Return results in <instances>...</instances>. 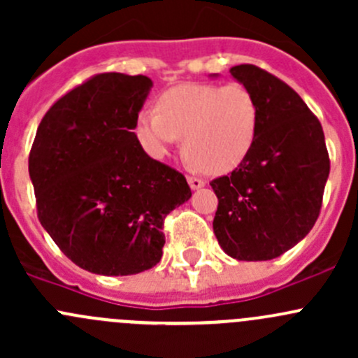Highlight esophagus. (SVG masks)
Segmentation results:
<instances>
[{
  "label": "esophagus",
  "instance_id": "34e87169",
  "mask_svg": "<svg viewBox=\"0 0 358 358\" xmlns=\"http://www.w3.org/2000/svg\"><path fill=\"white\" fill-rule=\"evenodd\" d=\"M187 182H189L190 189H192V190H199V189H202V187L206 185L204 180L197 178V176H187Z\"/></svg>",
  "mask_w": 358,
  "mask_h": 358
}]
</instances>
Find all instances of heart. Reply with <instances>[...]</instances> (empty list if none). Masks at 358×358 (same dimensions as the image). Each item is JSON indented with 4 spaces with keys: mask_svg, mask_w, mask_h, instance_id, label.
<instances>
[{
    "mask_svg": "<svg viewBox=\"0 0 358 358\" xmlns=\"http://www.w3.org/2000/svg\"><path fill=\"white\" fill-rule=\"evenodd\" d=\"M259 107L244 85L185 83L162 93L156 110H142L135 133L152 157L168 156L185 136L194 169L225 173L255 145Z\"/></svg>",
    "mask_w": 358,
    "mask_h": 358,
    "instance_id": "b5f03b06",
    "label": "heart"
}]
</instances>
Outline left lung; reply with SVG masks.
<instances>
[{
  "label": "left lung",
  "mask_w": 358,
  "mask_h": 358,
  "mask_svg": "<svg viewBox=\"0 0 358 358\" xmlns=\"http://www.w3.org/2000/svg\"><path fill=\"white\" fill-rule=\"evenodd\" d=\"M230 74L255 95L259 124L246 159L211 182L218 197L213 230L234 259L266 262L294 248L315 225L329 156L319 119L291 86L249 64Z\"/></svg>",
  "instance_id": "1"
}]
</instances>
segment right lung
Here are the masks:
<instances>
[{
	"label": "right lung",
	"instance_id": "add662e5",
	"mask_svg": "<svg viewBox=\"0 0 358 358\" xmlns=\"http://www.w3.org/2000/svg\"><path fill=\"white\" fill-rule=\"evenodd\" d=\"M150 88L147 76L88 79L46 112L29 156L43 229L99 275L157 265L166 215L192 196L185 176L150 157L135 135Z\"/></svg>",
	"mask_w": 358,
	"mask_h": 358
}]
</instances>
